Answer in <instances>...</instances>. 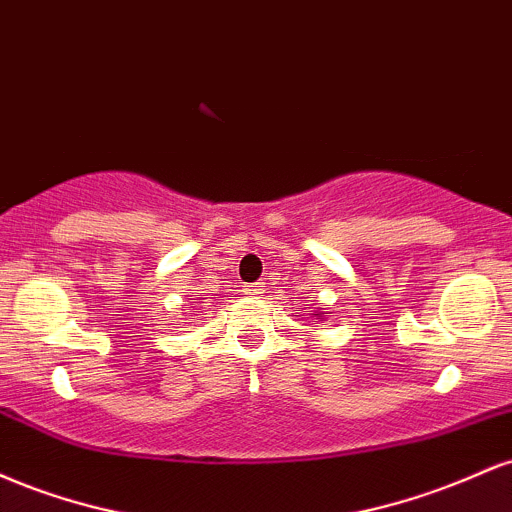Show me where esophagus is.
Masks as SVG:
<instances>
[{
	"instance_id": "esophagus-1",
	"label": "esophagus",
	"mask_w": 512,
	"mask_h": 512,
	"mask_svg": "<svg viewBox=\"0 0 512 512\" xmlns=\"http://www.w3.org/2000/svg\"><path fill=\"white\" fill-rule=\"evenodd\" d=\"M243 293H245V296H250V298L262 296V293H264V284H262V281H257V284H248V286H245V289H243Z\"/></svg>"
}]
</instances>
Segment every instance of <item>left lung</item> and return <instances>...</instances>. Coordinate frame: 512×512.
Wrapping results in <instances>:
<instances>
[{
  "label": "left lung",
  "mask_w": 512,
  "mask_h": 512,
  "mask_svg": "<svg viewBox=\"0 0 512 512\" xmlns=\"http://www.w3.org/2000/svg\"><path fill=\"white\" fill-rule=\"evenodd\" d=\"M317 317H322V313H317Z\"/></svg>",
  "instance_id": "8db88e82"
}]
</instances>
